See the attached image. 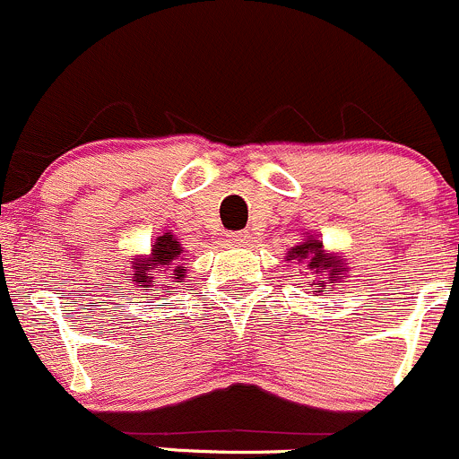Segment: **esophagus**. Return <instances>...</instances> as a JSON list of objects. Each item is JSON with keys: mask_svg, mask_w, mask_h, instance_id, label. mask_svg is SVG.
<instances>
[{"mask_svg": "<svg viewBox=\"0 0 459 459\" xmlns=\"http://www.w3.org/2000/svg\"><path fill=\"white\" fill-rule=\"evenodd\" d=\"M229 242L230 247H251L253 235L248 230H238V233L229 235Z\"/></svg>", "mask_w": 459, "mask_h": 459, "instance_id": "esophagus-1", "label": "esophagus"}]
</instances>
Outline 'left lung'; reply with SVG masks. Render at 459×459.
I'll return each mask as SVG.
<instances>
[{"label": "left lung", "instance_id": "1", "mask_svg": "<svg viewBox=\"0 0 459 459\" xmlns=\"http://www.w3.org/2000/svg\"><path fill=\"white\" fill-rule=\"evenodd\" d=\"M304 239L298 247H290L286 253V262H298L304 271H311L313 280L311 293H322L326 286H337L349 277V262L342 253L326 251L316 233H302Z\"/></svg>", "mask_w": 459, "mask_h": 459}]
</instances>
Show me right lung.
I'll list each match as a JSON object with an SVG mask.
<instances>
[{
	"label": "right lung",
	"instance_id": "add662e5",
	"mask_svg": "<svg viewBox=\"0 0 459 459\" xmlns=\"http://www.w3.org/2000/svg\"><path fill=\"white\" fill-rule=\"evenodd\" d=\"M133 286L140 290L161 289V293H175V286H169V281H182L186 277V266L182 264L184 248L179 239L173 233H161L155 242L151 244L148 255H133ZM166 272L169 281L164 285H157L155 274Z\"/></svg>",
	"mask_w": 459,
	"mask_h": 459
}]
</instances>
